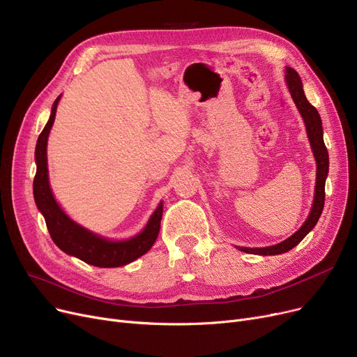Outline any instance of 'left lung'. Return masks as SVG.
<instances>
[{"instance_id":"1","label":"left lung","mask_w":357,"mask_h":357,"mask_svg":"<svg viewBox=\"0 0 357 357\" xmlns=\"http://www.w3.org/2000/svg\"><path fill=\"white\" fill-rule=\"evenodd\" d=\"M284 81L287 90H289L294 103L302 117V121L305 123V129H307V137L312 149V154L315 158L317 164V177H315V190H314V200L311 205V211L308 218L305 219V222L302 227L292 234L289 238H286L284 241L270 245V247H240L235 245V248H238L240 251L250 252V254H257V256H278V254H283L286 251L292 250L296 247L305 236H307L312 228L317 225L318 219L322 213V209H324V200H326V180L328 176V151L324 144V132H322V122L318 110L310 103L305 97L303 93V84L301 81L299 74L291 66L284 68Z\"/></svg>"}]
</instances>
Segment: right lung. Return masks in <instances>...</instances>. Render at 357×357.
I'll return each instance as SVG.
<instances>
[{
  "label": "right lung",
  "mask_w": 357,
  "mask_h": 357,
  "mask_svg": "<svg viewBox=\"0 0 357 357\" xmlns=\"http://www.w3.org/2000/svg\"><path fill=\"white\" fill-rule=\"evenodd\" d=\"M59 96L50 110L49 121L39 135L35 151L36 176L33 180V196L36 206L43 215L47 231L54 243L68 256L77 257L96 267H121L126 266L151 250L154 245L162 218V202L149 216L146 225L141 232L125 240H112L98 235L86 227L79 225L65 213L54 196L49 183L47 169V138L54 126Z\"/></svg>",
  "instance_id": "obj_1"
}]
</instances>
